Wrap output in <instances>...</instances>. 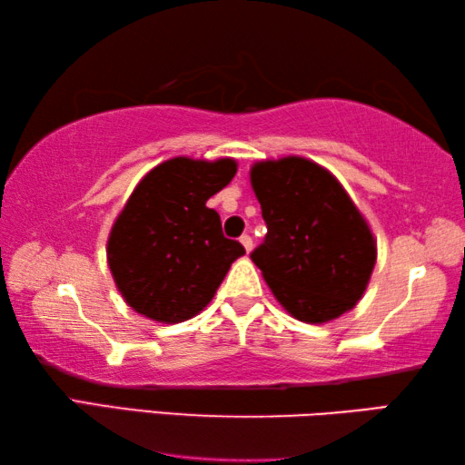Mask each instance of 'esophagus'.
Listing matches in <instances>:
<instances>
[{
  "label": "esophagus",
  "instance_id": "esophagus-1",
  "mask_svg": "<svg viewBox=\"0 0 465 465\" xmlns=\"http://www.w3.org/2000/svg\"><path fill=\"white\" fill-rule=\"evenodd\" d=\"M239 241H241V245H242V247H245V251H247V253H249V251H251V249H253V239H251V237H249V234H242V237H241Z\"/></svg>",
  "mask_w": 465,
  "mask_h": 465
}]
</instances>
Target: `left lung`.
I'll return each mask as SVG.
<instances>
[{
    "label": "left lung",
    "mask_w": 465,
    "mask_h": 465,
    "mask_svg": "<svg viewBox=\"0 0 465 465\" xmlns=\"http://www.w3.org/2000/svg\"><path fill=\"white\" fill-rule=\"evenodd\" d=\"M249 179L268 224L251 260L286 313L319 325L354 309L377 263V239L341 183L294 154L253 163Z\"/></svg>",
    "instance_id": "left-lung-1"
}]
</instances>
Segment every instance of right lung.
Wrapping results in <instances>:
<instances>
[{
    "instance_id": "1",
    "label": "right lung",
    "mask_w": 465,
    "mask_h": 465,
    "mask_svg": "<svg viewBox=\"0 0 465 465\" xmlns=\"http://www.w3.org/2000/svg\"><path fill=\"white\" fill-rule=\"evenodd\" d=\"M237 174L234 158L174 156L142 177L111 226L106 263L135 313L181 323L214 299L241 242L205 205Z\"/></svg>"
}]
</instances>
